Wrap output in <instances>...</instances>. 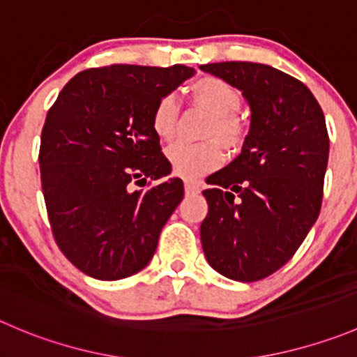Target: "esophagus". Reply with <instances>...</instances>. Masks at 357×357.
<instances>
[{
    "label": "esophagus",
    "instance_id": "1",
    "mask_svg": "<svg viewBox=\"0 0 357 357\" xmlns=\"http://www.w3.org/2000/svg\"><path fill=\"white\" fill-rule=\"evenodd\" d=\"M200 188H202V185H200L199 181H185V192L186 193H199Z\"/></svg>",
    "mask_w": 357,
    "mask_h": 357
}]
</instances>
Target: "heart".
<instances>
[{
    "label": "heart",
    "mask_w": 357,
    "mask_h": 357,
    "mask_svg": "<svg viewBox=\"0 0 357 357\" xmlns=\"http://www.w3.org/2000/svg\"><path fill=\"white\" fill-rule=\"evenodd\" d=\"M190 101L211 113L207 126V141L202 144L179 143L169 148L167 158L172 171L183 178H197L214 171L223 164V150L218 140L228 150H238L248 137V123L238 115L242 96L237 86L218 76H200L190 83ZM178 122V105L171 96L162 98L151 113V129L160 141H171L176 134Z\"/></svg>",
    "instance_id": "1"
}]
</instances>
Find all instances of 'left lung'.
<instances>
[{"mask_svg": "<svg viewBox=\"0 0 357 357\" xmlns=\"http://www.w3.org/2000/svg\"><path fill=\"white\" fill-rule=\"evenodd\" d=\"M200 69L237 86L251 127L234 162L207 178L204 255L234 281L268 278L291 259L323 202L330 137L323 109L300 79L258 62ZM238 199H234V195Z\"/></svg>", "mask_w": 357, "mask_h": 357, "instance_id": "obj_1", "label": "left lung"}]
</instances>
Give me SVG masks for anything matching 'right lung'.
<instances>
[{
  "label": "right lung",
  "mask_w": 357,
  "mask_h": 357,
  "mask_svg": "<svg viewBox=\"0 0 357 357\" xmlns=\"http://www.w3.org/2000/svg\"><path fill=\"white\" fill-rule=\"evenodd\" d=\"M193 73L181 64L85 69L48 109L41 188L55 242L83 274L119 281L153 258L162 228L185 195L183 181L172 178L136 192L130 183L171 174L151 113Z\"/></svg>",
  "instance_id": "add662e5"
}]
</instances>
